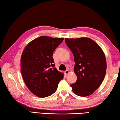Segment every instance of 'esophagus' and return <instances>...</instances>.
<instances>
[{
	"label": "esophagus",
	"instance_id": "esophagus-1",
	"mask_svg": "<svg viewBox=\"0 0 120 120\" xmlns=\"http://www.w3.org/2000/svg\"><path fill=\"white\" fill-rule=\"evenodd\" d=\"M69 72H69L68 70H66L65 71V74L66 75H67L69 73Z\"/></svg>",
	"mask_w": 120,
	"mask_h": 120
}]
</instances>
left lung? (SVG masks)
Masks as SVG:
<instances>
[{
	"label": "left lung",
	"mask_w": 120,
	"mask_h": 120,
	"mask_svg": "<svg viewBox=\"0 0 120 120\" xmlns=\"http://www.w3.org/2000/svg\"><path fill=\"white\" fill-rule=\"evenodd\" d=\"M65 42L74 56V72L77 81L71 84L77 95L85 97L93 94L105 77L107 62L100 47L87 38H65Z\"/></svg>",
	"instance_id": "8db88e82"
}]
</instances>
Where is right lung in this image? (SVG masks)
I'll list each match as a JSON object with an SVG mask.
<instances>
[{
    "mask_svg": "<svg viewBox=\"0 0 120 120\" xmlns=\"http://www.w3.org/2000/svg\"><path fill=\"white\" fill-rule=\"evenodd\" d=\"M63 38L40 36L26 45L21 60V72L28 88L38 97H48L56 91L64 74L55 68L54 52Z\"/></svg>",
    "mask_w": 120,
    "mask_h": 120,
    "instance_id": "add662e5",
    "label": "right lung"
}]
</instances>
